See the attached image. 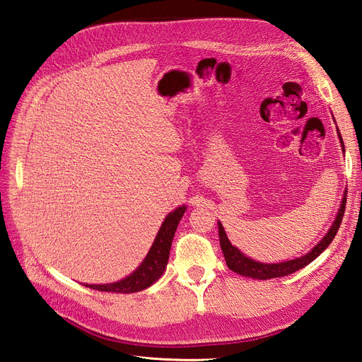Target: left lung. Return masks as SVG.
<instances>
[{"instance_id": "obj_1", "label": "left lung", "mask_w": 362, "mask_h": 362, "mask_svg": "<svg viewBox=\"0 0 362 362\" xmlns=\"http://www.w3.org/2000/svg\"><path fill=\"white\" fill-rule=\"evenodd\" d=\"M338 137H339V144H341V146L344 149L343 139H341V134H339V131H338ZM346 196L347 194H344L341 205H339L338 214L335 217L332 226L329 228V231H327L326 235L320 240V242L315 245V247H313L308 252V254H305L303 257H299L296 259H288V261H284V262H276V264H267V262H258L255 259L247 258L235 246L229 243V240L226 237V233H225L222 223L217 222L218 223V238H221V247H222V252H223L226 266L231 269L233 272L238 273V275L254 278V279H272V278L287 276V275H291V273H294L296 270L308 266L310 262H313L317 257H319L322 252L331 245L332 240L335 238L338 228H339V225H341L343 216H344Z\"/></svg>"}]
</instances>
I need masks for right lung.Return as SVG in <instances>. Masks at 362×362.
Returning <instances> with one entry per match:
<instances>
[{
	"instance_id": "add662e5",
	"label": "right lung",
	"mask_w": 362,
	"mask_h": 362,
	"mask_svg": "<svg viewBox=\"0 0 362 362\" xmlns=\"http://www.w3.org/2000/svg\"><path fill=\"white\" fill-rule=\"evenodd\" d=\"M185 210L187 208L182 205L166 216L146 258L129 276L113 284H98V286L96 284H90V286L86 284V287L108 293H137L151 287L163 275L164 269L168 266L172 240Z\"/></svg>"
}]
</instances>
